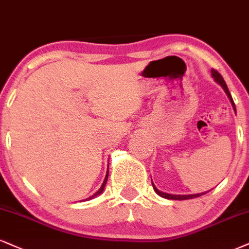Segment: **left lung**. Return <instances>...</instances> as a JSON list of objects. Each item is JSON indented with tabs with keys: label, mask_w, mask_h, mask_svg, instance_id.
I'll use <instances>...</instances> for the list:
<instances>
[{
	"label": "left lung",
	"mask_w": 249,
	"mask_h": 249,
	"mask_svg": "<svg viewBox=\"0 0 249 249\" xmlns=\"http://www.w3.org/2000/svg\"><path fill=\"white\" fill-rule=\"evenodd\" d=\"M211 72H213V78L216 79V82H217V83H219V84L222 85V87H223L224 90H225L226 94H228V97L230 98V100H231L233 108H234V110H235L234 101H233V99H232V96H231V93H230V91H229V89H228V85H226L225 81H224V79H223L222 75H220V73H219L218 71H217L216 69H213V70H211ZM152 186H153V189H155V192L157 193L158 195H160L161 197H164V198H168V199H190V198L198 197V196L204 195L205 193H207V192H205V193H201V194H193V195H171V194H166V193H162V192H160V190H158L157 188H156V187H155V185H153V183H152Z\"/></svg>",
	"instance_id": "obj_1"
}]
</instances>
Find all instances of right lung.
I'll return each mask as SVG.
<instances>
[{
    "instance_id": "add662e5",
    "label": "right lung",
    "mask_w": 249,
    "mask_h": 249,
    "mask_svg": "<svg viewBox=\"0 0 249 249\" xmlns=\"http://www.w3.org/2000/svg\"><path fill=\"white\" fill-rule=\"evenodd\" d=\"M107 178H108V170H107V173H106V177H105V180H104V182H103V185H101V187L99 188V190H98V192H96V194H93L91 196V197H89V198H87V199H91V198H93V197H96L97 195H100L101 193H103V190H104V188H105V185H106V182H107Z\"/></svg>"
}]
</instances>
